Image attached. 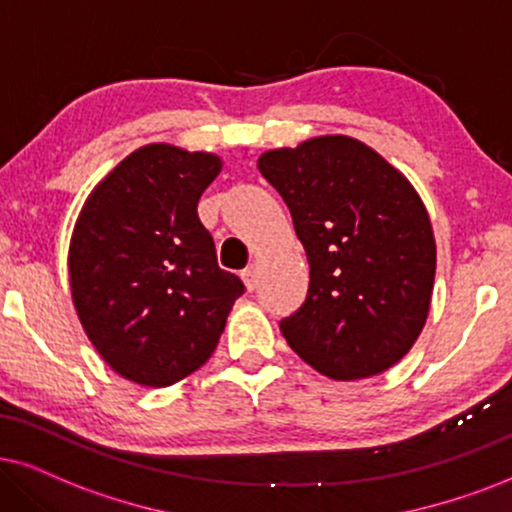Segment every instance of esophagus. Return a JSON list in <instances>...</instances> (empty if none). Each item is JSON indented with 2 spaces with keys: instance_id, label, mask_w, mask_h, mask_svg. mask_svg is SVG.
Masks as SVG:
<instances>
[{
  "instance_id": "1",
  "label": "esophagus",
  "mask_w": 512,
  "mask_h": 512,
  "mask_svg": "<svg viewBox=\"0 0 512 512\" xmlns=\"http://www.w3.org/2000/svg\"><path fill=\"white\" fill-rule=\"evenodd\" d=\"M257 267L255 264H250V267H245L243 271H241V278H243V283H245V288L248 290H255L257 288Z\"/></svg>"
}]
</instances>
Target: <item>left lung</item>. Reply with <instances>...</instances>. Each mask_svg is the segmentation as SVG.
Returning a JSON list of instances; mask_svg holds the SVG:
<instances>
[{
	"label": "left lung",
	"instance_id": "left-lung-1",
	"mask_svg": "<svg viewBox=\"0 0 512 512\" xmlns=\"http://www.w3.org/2000/svg\"><path fill=\"white\" fill-rule=\"evenodd\" d=\"M309 260L302 307L281 321L297 357L333 380L397 364L430 312L437 248L416 189L361 141L328 134L257 160Z\"/></svg>",
	"mask_w": 512,
	"mask_h": 512
}]
</instances>
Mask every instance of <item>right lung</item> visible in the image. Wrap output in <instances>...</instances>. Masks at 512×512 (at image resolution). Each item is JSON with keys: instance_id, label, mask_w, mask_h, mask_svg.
Here are the masks:
<instances>
[{"instance_id": "obj_1", "label": "right lung", "mask_w": 512, "mask_h": 512, "mask_svg": "<svg viewBox=\"0 0 512 512\" xmlns=\"http://www.w3.org/2000/svg\"><path fill=\"white\" fill-rule=\"evenodd\" d=\"M222 170L212 153L148 144L87 198L68 252L84 333L122 378L167 387L212 357L245 293L219 269L198 200Z\"/></svg>"}]
</instances>
